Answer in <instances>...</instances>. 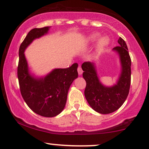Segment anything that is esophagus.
Segmentation results:
<instances>
[{
	"instance_id": "esophagus-1",
	"label": "esophagus",
	"mask_w": 149,
	"mask_h": 149,
	"mask_svg": "<svg viewBox=\"0 0 149 149\" xmlns=\"http://www.w3.org/2000/svg\"><path fill=\"white\" fill-rule=\"evenodd\" d=\"M78 74H79V75H82V72H83V71H82V68H81V67H80V66H79V67H78Z\"/></svg>"
}]
</instances>
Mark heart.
Returning <instances> with one entry per match:
<instances>
[{
    "label": "heart",
    "instance_id": "1",
    "mask_svg": "<svg viewBox=\"0 0 149 149\" xmlns=\"http://www.w3.org/2000/svg\"><path fill=\"white\" fill-rule=\"evenodd\" d=\"M100 35L98 33H94L92 34L89 36V42H94L95 41H96L97 39L99 38ZM109 44V39L107 38V37H102L99 39L98 42V45H97V48L98 50H101L105 47V46H107V44Z\"/></svg>",
    "mask_w": 149,
    "mask_h": 149
}]
</instances>
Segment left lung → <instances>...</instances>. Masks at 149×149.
<instances>
[{
	"instance_id": "8db88e82",
	"label": "left lung",
	"mask_w": 149,
	"mask_h": 149,
	"mask_svg": "<svg viewBox=\"0 0 149 149\" xmlns=\"http://www.w3.org/2000/svg\"><path fill=\"white\" fill-rule=\"evenodd\" d=\"M119 46L113 49L119 55L121 71L115 85L107 87L98 78L94 63L85 62L82 64L86 87L85 96L93 110L100 114H110L117 110L126 100L131 80V60L125 41L119 37Z\"/></svg>"
}]
</instances>
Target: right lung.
<instances>
[{
	"label": "right lung",
	"mask_w": 149,
	"mask_h": 149,
	"mask_svg": "<svg viewBox=\"0 0 149 149\" xmlns=\"http://www.w3.org/2000/svg\"><path fill=\"white\" fill-rule=\"evenodd\" d=\"M50 27L31 30L19 47L17 76L21 94L28 106L45 117H53L64 110L70 86L78 73L77 63L67 69H55L44 77L31 74L25 57L26 48L35 40L48 33Z\"/></svg>",
	"instance_id": "obj_1"
}]
</instances>
